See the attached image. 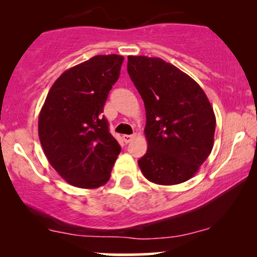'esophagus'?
<instances>
[{
    "label": "esophagus",
    "mask_w": 257,
    "mask_h": 257,
    "mask_svg": "<svg viewBox=\"0 0 257 257\" xmlns=\"http://www.w3.org/2000/svg\"><path fill=\"white\" fill-rule=\"evenodd\" d=\"M134 138H135L134 134H133V135H123V140H124L125 144L131 143V141H132Z\"/></svg>",
    "instance_id": "1"
}]
</instances>
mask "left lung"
<instances>
[{
  "instance_id": "1",
  "label": "left lung",
  "mask_w": 257,
  "mask_h": 257,
  "mask_svg": "<svg viewBox=\"0 0 257 257\" xmlns=\"http://www.w3.org/2000/svg\"><path fill=\"white\" fill-rule=\"evenodd\" d=\"M146 108L147 152L138 161L158 185L187 181L214 145L216 119L199 84L161 58L128 57L126 65Z\"/></svg>"
}]
</instances>
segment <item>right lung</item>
Instances as JSON below:
<instances>
[{"mask_svg": "<svg viewBox=\"0 0 257 257\" xmlns=\"http://www.w3.org/2000/svg\"><path fill=\"white\" fill-rule=\"evenodd\" d=\"M122 55H95L66 70L52 85L38 117V137L51 166L70 185H105L120 152L102 116L119 77Z\"/></svg>", "mask_w": 257, "mask_h": 257, "instance_id": "obj_1", "label": "right lung"}]
</instances>
